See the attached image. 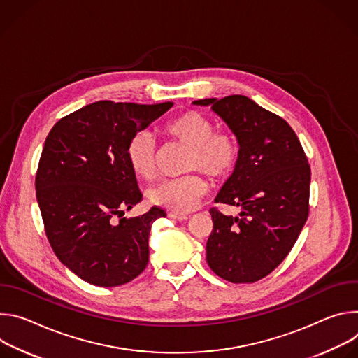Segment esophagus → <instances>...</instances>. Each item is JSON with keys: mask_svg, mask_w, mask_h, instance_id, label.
I'll return each instance as SVG.
<instances>
[{"mask_svg": "<svg viewBox=\"0 0 358 358\" xmlns=\"http://www.w3.org/2000/svg\"><path fill=\"white\" fill-rule=\"evenodd\" d=\"M169 217H170L171 220H176V221H185V220H188V215H187V214H181V213H176V211L169 213Z\"/></svg>", "mask_w": 358, "mask_h": 358, "instance_id": "1", "label": "esophagus"}]
</instances>
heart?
Listing matches in <instances>:
<instances>
[{
    "label": "heart",
    "instance_id": "obj_1",
    "mask_svg": "<svg viewBox=\"0 0 358 358\" xmlns=\"http://www.w3.org/2000/svg\"><path fill=\"white\" fill-rule=\"evenodd\" d=\"M166 134L176 143L189 148L185 171L203 173L214 181L228 178L239 159V145L235 136L227 130H215L214 122L198 112H185L164 127ZM127 160L131 170L152 178L157 173L159 147L147 133L136 134L127 147ZM208 184L198 174L170 178L150 189V199L156 206L176 213H189L207 194Z\"/></svg>",
    "mask_w": 358,
    "mask_h": 358
}]
</instances>
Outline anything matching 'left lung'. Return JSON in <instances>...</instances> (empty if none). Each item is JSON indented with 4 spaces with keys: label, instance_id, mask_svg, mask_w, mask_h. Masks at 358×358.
<instances>
[{
    "label": "left lung",
    "instance_id": "left-lung-1",
    "mask_svg": "<svg viewBox=\"0 0 358 358\" xmlns=\"http://www.w3.org/2000/svg\"><path fill=\"white\" fill-rule=\"evenodd\" d=\"M238 138L239 159L215 202L241 207L239 217L211 208L207 262L222 279L253 283L273 272L309 217L310 166L293 129L246 96L201 99Z\"/></svg>",
    "mask_w": 358,
    "mask_h": 358
}]
</instances>
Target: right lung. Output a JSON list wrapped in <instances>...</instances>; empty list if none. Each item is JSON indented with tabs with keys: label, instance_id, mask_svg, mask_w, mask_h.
<instances>
[{
	"label": "right lung",
	"instance_id": "1",
	"mask_svg": "<svg viewBox=\"0 0 358 358\" xmlns=\"http://www.w3.org/2000/svg\"><path fill=\"white\" fill-rule=\"evenodd\" d=\"M171 106L94 101L62 117L45 140L35 177L45 234L59 261L90 285L129 283L148 264L150 229L166 211L123 218L143 196L127 147Z\"/></svg>",
	"mask_w": 358,
	"mask_h": 358
}]
</instances>
